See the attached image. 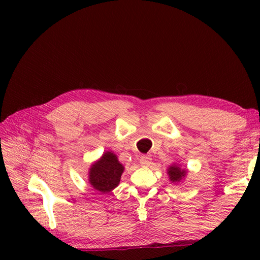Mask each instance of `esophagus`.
Masks as SVG:
<instances>
[{
  "label": "esophagus",
  "instance_id": "1",
  "mask_svg": "<svg viewBox=\"0 0 260 260\" xmlns=\"http://www.w3.org/2000/svg\"><path fill=\"white\" fill-rule=\"evenodd\" d=\"M151 162H152V158L148 155H143L140 158V163L143 165V167H148V165L151 164Z\"/></svg>",
  "mask_w": 260,
  "mask_h": 260
}]
</instances>
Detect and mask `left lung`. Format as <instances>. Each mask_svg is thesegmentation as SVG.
<instances>
[{
  "label": "left lung",
  "instance_id": "obj_1",
  "mask_svg": "<svg viewBox=\"0 0 260 260\" xmlns=\"http://www.w3.org/2000/svg\"><path fill=\"white\" fill-rule=\"evenodd\" d=\"M168 173L170 175V180L171 181H172V182H179L185 175V171L184 170H181L179 167H176V165H173V167H171L169 169Z\"/></svg>",
  "mask_w": 260,
  "mask_h": 260
}]
</instances>
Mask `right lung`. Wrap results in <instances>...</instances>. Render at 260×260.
<instances>
[{
	"mask_svg": "<svg viewBox=\"0 0 260 260\" xmlns=\"http://www.w3.org/2000/svg\"><path fill=\"white\" fill-rule=\"evenodd\" d=\"M123 171V165L118 162L115 154L107 152L91 167L89 182L93 189L106 193L118 185Z\"/></svg>",
	"mask_w": 260,
	"mask_h": 260,
	"instance_id": "obj_1",
	"label": "right lung"
}]
</instances>
